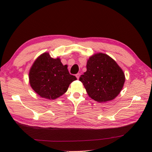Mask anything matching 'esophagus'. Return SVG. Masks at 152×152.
Returning <instances> with one entry per match:
<instances>
[{"label":"esophagus","instance_id":"1","mask_svg":"<svg viewBox=\"0 0 152 152\" xmlns=\"http://www.w3.org/2000/svg\"><path fill=\"white\" fill-rule=\"evenodd\" d=\"M75 76H76V77H77V79H79V77H80V73H77V74H76Z\"/></svg>","mask_w":152,"mask_h":152}]
</instances>
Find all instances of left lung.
Masks as SVG:
<instances>
[{
    "label": "left lung",
    "instance_id": "1",
    "mask_svg": "<svg viewBox=\"0 0 152 152\" xmlns=\"http://www.w3.org/2000/svg\"><path fill=\"white\" fill-rule=\"evenodd\" d=\"M86 69L79 80L92 99L105 102L112 101L120 94L125 81L124 73L108 55L99 53L90 57Z\"/></svg>",
    "mask_w": 152,
    "mask_h": 152
}]
</instances>
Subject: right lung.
I'll use <instances>...</instances> for the list:
<instances>
[{
	"label": "right lung",
	"instance_id": "add662e5",
	"mask_svg": "<svg viewBox=\"0 0 152 152\" xmlns=\"http://www.w3.org/2000/svg\"><path fill=\"white\" fill-rule=\"evenodd\" d=\"M67 65L59 58H53L44 53L36 59L29 73L31 87L42 98L55 99L63 95L75 76L69 74Z\"/></svg>",
	"mask_w": 152,
	"mask_h": 152
}]
</instances>
